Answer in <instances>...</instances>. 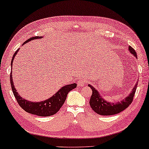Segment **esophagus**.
<instances>
[{
    "label": "esophagus",
    "instance_id": "obj_1",
    "mask_svg": "<svg viewBox=\"0 0 149 149\" xmlns=\"http://www.w3.org/2000/svg\"><path fill=\"white\" fill-rule=\"evenodd\" d=\"M88 79H79L77 81V85L78 86H84L85 84L87 83Z\"/></svg>",
    "mask_w": 149,
    "mask_h": 149
}]
</instances>
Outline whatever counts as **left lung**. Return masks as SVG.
Here are the masks:
<instances>
[{
	"label": "left lung",
	"mask_w": 149,
	"mask_h": 149,
	"mask_svg": "<svg viewBox=\"0 0 149 149\" xmlns=\"http://www.w3.org/2000/svg\"><path fill=\"white\" fill-rule=\"evenodd\" d=\"M128 50L136 58L137 57V53L133 47L128 46ZM137 83H138V81L136 82L128 96H126L124 100L117 102H110L104 100L95 88L93 87L91 84H88V86L93 91L91 99H90L91 107L95 113L100 115H113L121 113L126 108H127L133 102V97L137 89Z\"/></svg>",
	"instance_id": "8db88e82"
}]
</instances>
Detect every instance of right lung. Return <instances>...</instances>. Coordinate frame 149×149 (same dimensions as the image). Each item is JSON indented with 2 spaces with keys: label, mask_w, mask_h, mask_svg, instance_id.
Here are the masks:
<instances>
[{
  "label": "right lung",
  "mask_w": 149,
  "mask_h": 149,
  "mask_svg": "<svg viewBox=\"0 0 149 149\" xmlns=\"http://www.w3.org/2000/svg\"><path fill=\"white\" fill-rule=\"evenodd\" d=\"M43 38L42 36H35V37H32L29 38L26 41L24 42L23 45L27 43V42L32 41L34 39H38V38ZM20 49V48H19ZM18 49L13 55V57L11 62V66L12 68L13 62H14V58L17 54L18 51L19 50ZM10 83L12 86V90L14 93V97L16 99L18 104H19L20 106L23 108L25 111L27 112L28 113L33 114V115H36L38 116L41 117H47L56 114L57 112L59 111V109L63 106V104L65 102L66 100V97L68 94V93L72 89L75 88L77 87L76 84H68V85H65L63 86L60 90L56 92L54 95L49 97L46 100L42 101V102H30L26 99L23 98L21 97V95L18 94V93L16 91V89L14 86V81L12 79V71L11 72L10 74Z\"/></svg>",
  "instance_id": "add662e5"
}]
</instances>
